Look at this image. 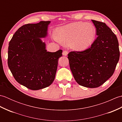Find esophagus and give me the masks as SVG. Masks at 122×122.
<instances>
[{
    "label": "esophagus",
    "mask_w": 122,
    "mask_h": 122,
    "mask_svg": "<svg viewBox=\"0 0 122 122\" xmlns=\"http://www.w3.org/2000/svg\"><path fill=\"white\" fill-rule=\"evenodd\" d=\"M62 54H63V56H66L67 55H68V52L67 51H64L63 52Z\"/></svg>",
    "instance_id": "1"
}]
</instances>
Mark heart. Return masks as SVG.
Returning a JSON list of instances; mask_svg holds the SVG:
<instances>
[{
	"mask_svg": "<svg viewBox=\"0 0 122 122\" xmlns=\"http://www.w3.org/2000/svg\"><path fill=\"white\" fill-rule=\"evenodd\" d=\"M58 35L53 38L60 43L71 45L77 51H84L92 46L95 39L97 31L94 25L86 22L71 23L57 29Z\"/></svg>",
	"mask_w": 122,
	"mask_h": 122,
	"instance_id": "obj_1",
	"label": "heart"
}]
</instances>
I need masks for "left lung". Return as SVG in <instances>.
Wrapping results in <instances>:
<instances>
[{"mask_svg":"<svg viewBox=\"0 0 122 122\" xmlns=\"http://www.w3.org/2000/svg\"><path fill=\"white\" fill-rule=\"evenodd\" d=\"M97 29L91 46L83 51L68 55L74 79L83 86L95 88L102 85L114 72L120 59L117 38L105 23L92 20Z\"/></svg>","mask_w":122,"mask_h":122,"instance_id":"obj_1","label":"left lung"}]
</instances>
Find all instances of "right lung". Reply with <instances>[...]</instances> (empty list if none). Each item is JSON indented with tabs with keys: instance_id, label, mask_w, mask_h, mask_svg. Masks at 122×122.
<instances>
[{
	"instance_id": "add662e5",
	"label": "right lung",
	"mask_w": 122,
	"mask_h": 122,
	"mask_svg": "<svg viewBox=\"0 0 122 122\" xmlns=\"http://www.w3.org/2000/svg\"><path fill=\"white\" fill-rule=\"evenodd\" d=\"M50 21L19 28L10 41L8 65L15 80L32 90L49 86L53 82L62 50L47 51L41 38L48 36Z\"/></svg>"
}]
</instances>
